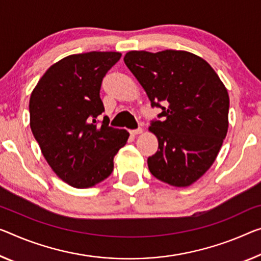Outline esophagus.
<instances>
[{
	"label": "esophagus",
	"mask_w": 261,
	"mask_h": 261,
	"mask_svg": "<svg viewBox=\"0 0 261 261\" xmlns=\"http://www.w3.org/2000/svg\"><path fill=\"white\" fill-rule=\"evenodd\" d=\"M142 132H143L142 128H138V129H133V130H130L129 133H130V135L135 136V135H139V134H141Z\"/></svg>",
	"instance_id": "1"
}]
</instances>
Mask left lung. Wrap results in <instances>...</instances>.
Instances as JSON below:
<instances>
[{"label": "left lung", "instance_id": "1", "mask_svg": "<svg viewBox=\"0 0 261 261\" xmlns=\"http://www.w3.org/2000/svg\"><path fill=\"white\" fill-rule=\"evenodd\" d=\"M123 61L151 107L162 108V121L149 127L159 141L147 161L151 175L172 187L195 183L215 162L227 133L226 87L209 63L188 51H129Z\"/></svg>", "mask_w": 261, "mask_h": 261}]
</instances>
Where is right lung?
Here are the masks:
<instances>
[{"label": "right lung", "instance_id": "obj_1", "mask_svg": "<svg viewBox=\"0 0 261 261\" xmlns=\"http://www.w3.org/2000/svg\"><path fill=\"white\" fill-rule=\"evenodd\" d=\"M120 52L71 55L46 70L29 101L30 127L51 169L69 186L91 188L112 174L114 156L129 133L97 125L100 87Z\"/></svg>", "mask_w": 261, "mask_h": 261}]
</instances>
